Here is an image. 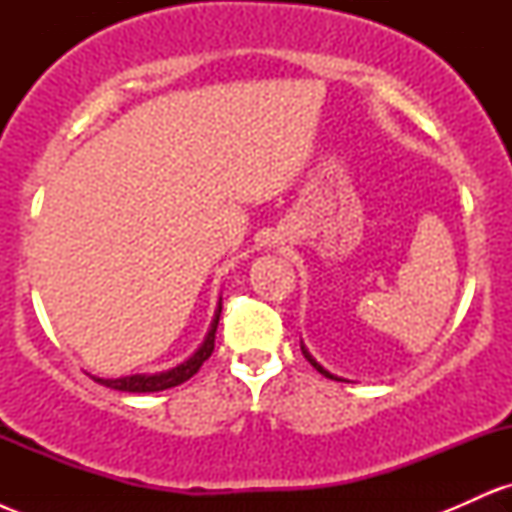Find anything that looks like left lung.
Wrapping results in <instances>:
<instances>
[{
	"instance_id": "8db88e82",
	"label": "left lung",
	"mask_w": 512,
	"mask_h": 512,
	"mask_svg": "<svg viewBox=\"0 0 512 512\" xmlns=\"http://www.w3.org/2000/svg\"><path fill=\"white\" fill-rule=\"evenodd\" d=\"M301 351H303V356L305 358H308V363H310V366H313L315 370H317V373H322V375H325V378H330V380H344V378H339V375H334V373H330V370H327V368H322L320 366V363H317L315 361V358L313 356H310V351L308 349H305V344L301 342Z\"/></svg>"
}]
</instances>
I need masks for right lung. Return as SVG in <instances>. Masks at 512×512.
<instances>
[{
    "label": "right lung",
    "instance_id": "add662e5",
    "mask_svg": "<svg viewBox=\"0 0 512 512\" xmlns=\"http://www.w3.org/2000/svg\"><path fill=\"white\" fill-rule=\"evenodd\" d=\"M219 317H221V298L216 303L214 310V320H211L207 337L204 342L199 344V349L192 354L190 358L178 363V366L161 370V373H134V375H122V378H96L91 375L96 383H101L110 390H120V392H161V390H170V387L182 385L185 380H190L192 375L202 368V363L207 361L214 351V339H216V327H219Z\"/></svg>",
    "mask_w": 512,
    "mask_h": 512
}]
</instances>
